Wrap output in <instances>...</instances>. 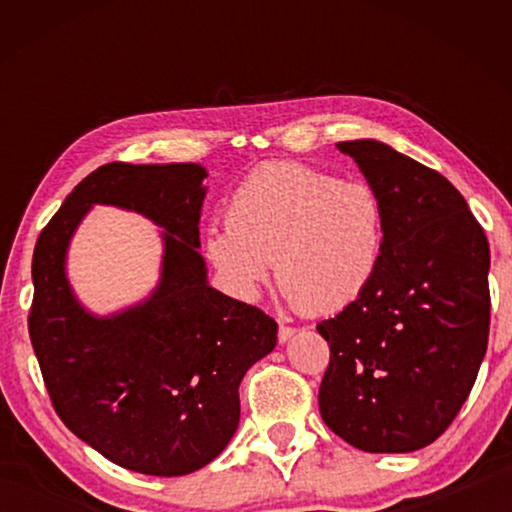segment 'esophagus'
<instances>
[{
    "label": "esophagus",
    "mask_w": 512,
    "mask_h": 512,
    "mask_svg": "<svg viewBox=\"0 0 512 512\" xmlns=\"http://www.w3.org/2000/svg\"><path fill=\"white\" fill-rule=\"evenodd\" d=\"M293 334H296V327L284 325V323H280V327H277V341L280 343H287Z\"/></svg>",
    "instance_id": "1"
}]
</instances>
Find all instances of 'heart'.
<instances>
[{
    "mask_svg": "<svg viewBox=\"0 0 512 512\" xmlns=\"http://www.w3.org/2000/svg\"><path fill=\"white\" fill-rule=\"evenodd\" d=\"M386 248V212L366 180L309 164L266 162L241 180L205 250L230 289L253 298L275 264L277 287L302 314H336L366 293Z\"/></svg>",
    "mask_w": 512,
    "mask_h": 512,
    "instance_id": "obj_1",
    "label": "heart"
}]
</instances>
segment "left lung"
Listing matches in <instances>:
<instances>
[{
    "mask_svg": "<svg viewBox=\"0 0 512 512\" xmlns=\"http://www.w3.org/2000/svg\"><path fill=\"white\" fill-rule=\"evenodd\" d=\"M377 189L386 248L372 287L318 323L320 415L375 454L431 445L470 395L490 334V246L445 176L375 140L339 142Z\"/></svg>",
    "mask_w": 512,
    "mask_h": 512,
    "instance_id": "obj_1",
    "label": "left lung"
}]
</instances>
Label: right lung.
Segmentation results:
<instances>
[{
	"label": "right lung",
	"mask_w": 512,
	"mask_h": 512,
	"mask_svg": "<svg viewBox=\"0 0 512 512\" xmlns=\"http://www.w3.org/2000/svg\"><path fill=\"white\" fill-rule=\"evenodd\" d=\"M201 164H103L42 228L33 250L29 336L65 427L108 461L183 476L214 461L239 424V384L275 348L277 323L207 284L198 255ZM94 202L135 209L165 228L154 296L110 319L73 300L64 253Z\"/></svg>",
	"instance_id": "add662e5"
}]
</instances>
